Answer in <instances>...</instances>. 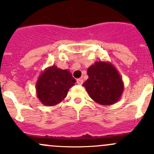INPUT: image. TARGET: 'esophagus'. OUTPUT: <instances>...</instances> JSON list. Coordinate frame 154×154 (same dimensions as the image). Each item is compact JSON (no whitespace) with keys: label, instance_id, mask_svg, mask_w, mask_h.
Wrapping results in <instances>:
<instances>
[{"label":"esophagus","instance_id":"obj_1","mask_svg":"<svg viewBox=\"0 0 154 154\" xmlns=\"http://www.w3.org/2000/svg\"><path fill=\"white\" fill-rule=\"evenodd\" d=\"M77 83H78L79 85H82V84L83 83V80L82 79H77Z\"/></svg>","mask_w":154,"mask_h":154}]
</instances>
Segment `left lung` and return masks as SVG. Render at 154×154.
Wrapping results in <instances>:
<instances>
[{
	"label": "left lung",
	"mask_w": 154,
	"mask_h": 154,
	"mask_svg": "<svg viewBox=\"0 0 154 154\" xmlns=\"http://www.w3.org/2000/svg\"><path fill=\"white\" fill-rule=\"evenodd\" d=\"M89 79L83 83L91 99L101 105H112L121 97L123 82L120 75L109 62H96L87 70Z\"/></svg>",
	"instance_id": "obj_1"
}]
</instances>
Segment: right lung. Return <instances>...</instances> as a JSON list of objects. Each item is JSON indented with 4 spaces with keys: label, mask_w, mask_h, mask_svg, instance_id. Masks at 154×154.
I'll list each match as a JSON object with an SVG mask.
<instances>
[{
    "label": "right lung",
    "mask_w": 154,
    "mask_h": 154,
    "mask_svg": "<svg viewBox=\"0 0 154 154\" xmlns=\"http://www.w3.org/2000/svg\"><path fill=\"white\" fill-rule=\"evenodd\" d=\"M75 82L69 71L52 65L39 76L36 83L37 96L45 106H55L66 97L69 89Z\"/></svg>",
    "instance_id": "right-lung-1"
}]
</instances>
